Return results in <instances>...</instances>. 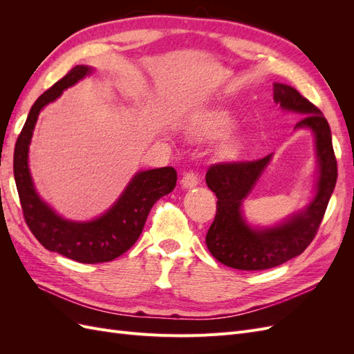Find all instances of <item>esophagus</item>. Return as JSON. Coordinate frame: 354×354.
I'll list each match as a JSON object with an SVG mask.
<instances>
[{"label": "esophagus", "mask_w": 354, "mask_h": 354, "mask_svg": "<svg viewBox=\"0 0 354 354\" xmlns=\"http://www.w3.org/2000/svg\"><path fill=\"white\" fill-rule=\"evenodd\" d=\"M198 183H199V178L195 173L185 174L183 178H181V181H180V185L183 189H194L198 186Z\"/></svg>", "instance_id": "obj_1"}]
</instances>
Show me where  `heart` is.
I'll use <instances>...</instances> for the list:
<instances>
[{
	"label": "heart",
	"instance_id": "1",
	"mask_svg": "<svg viewBox=\"0 0 354 354\" xmlns=\"http://www.w3.org/2000/svg\"><path fill=\"white\" fill-rule=\"evenodd\" d=\"M236 125L232 113L226 109L216 108L203 112L192 120L189 124V134L198 142L218 140L226 137ZM242 151V140L239 138H229L218 147V156L223 159L236 158Z\"/></svg>",
	"mask_w": 354,
	"mask_h": 354
}]
</instances>
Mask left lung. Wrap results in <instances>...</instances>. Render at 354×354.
Segmentation results:
<instances>
[{
	"label": "left lung",
	"mask_w": 354,
	"mask_h": 354,
	"mask_svg": "<svg viewBox=\"0 0 354 354\" xmlns=\"http://www.w3.org/2000/svg\"><path fill=\"white\" fill-rule=\"evenodd\" d=\"M273 100L285 112L303 116L294 130H308L315 136V194L306 208L281 223L267 227L252 226L243 216L242 203L259 183L273 153L252 162L212 165L205 181L218 201L205 242L214 259L238 270L272 269L301 254L313 241L337 183V159L324 113L286 84H273Z\"/></svg>",
	"instance_id": "8db88e82"
}]
</instances>
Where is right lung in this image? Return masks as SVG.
Returning a JSON list of instances; mask_svg holds the SVG:
<instances>
[{
    "label": "right lung",
    "mask_w": 354,
    "mask_h": 354,
    "mask_svg": "<svg viewBox=\"0 0 354 354\" xmlns=\"http://www.w3.org/2000/svg\"><path fill=\"white\" fill-rule=\"evenodd\" d=\"M94 69L78 65L41 94L32 104L26 122L20 131L13 158L16 187L22 203L26 224L39 243L48 251L85 264L112 261L127 252L142 234L149 211L153 203L173 192L177 173L173 167L138 171L130 180L121 196L97 218L73 221L53 209L38 195L29 169V145L39 112L48 103L59 99L62 93Z\"/></svg>",
    "instance_id": "obj_1"
}]
</instances>
